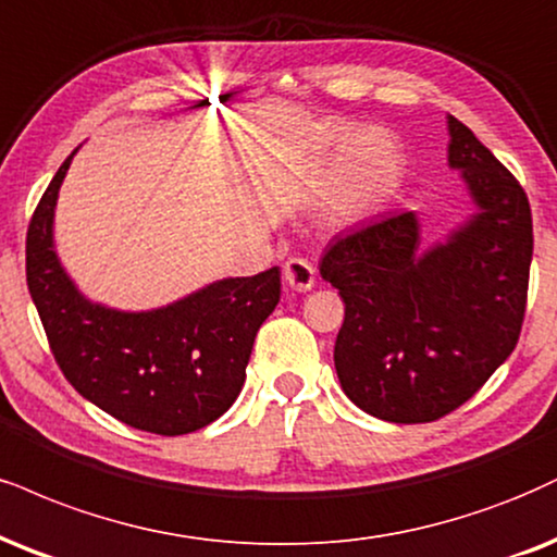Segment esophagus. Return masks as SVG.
Masks as SVG:
<instances>
[{
	"label": "esophagus",
	"mask_w": 557,
	"mask_h": 557,
	"mask_svg": "<svg viewBox=\"0 0 557 557\" xmlns=\"http://www.w3.org/2000/svg\"><path fill=\"white\" fill-rule=\"evenodd\" d=\"M284 281L294 292H310L314 286V265L305 258H289L284 265Z\"/></svg>",
	"instance_id": "obj_1"
}]
</instances>
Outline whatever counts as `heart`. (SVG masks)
<instances>
[{
	"label": "heart",
	"instance_id": "1",
	"mask_svg": "<svg viewBox=\"0 0 557 557\" xmlns=\"http://www.w3.org/2000/svg\"><path fill=\"white\" fill-rule=\"evenodd\" d=\"M397 149L387 134L361 128L335 157L322 194V216L335 226L359 222L382 201L395 181Z\"/></svg>",
	"mask_w": 557,
	"mask_h": 557
}]
</instances>
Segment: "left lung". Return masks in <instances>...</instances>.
<instances>
[{
    "mask_svg": "<svg viewBox=\"0 0 557 557\" xmlns=\"http://www.w3.org/2000/svg\"><path fill=\"white\" fill-rule=\"evenodd\" d=\"M449 168L462 173L475 214L444 243L421 247L413 211L338 237L322 278L346 301L335 338L343 393L389 423L436 421L488 382L517 348L532 263L524 188L446 115Z\"/></svg>",
    "mask_w": 557,
    "mask_h": 557,
    "instance_id": "left-lung-1",
    "label": "left lung"
}]
</instances>
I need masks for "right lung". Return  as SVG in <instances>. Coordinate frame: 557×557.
<instances>
[{
    "label": "right lung",
    "mask_w": 557,
    "mask_h": 557,
    "mask_svg": "<svg viewBox=\"0 0 557 557\" xmlns=\"http://www.w3.org/2000/svg\"><path fill=\"white\" fill-rule=\"evenodd\" d=\"M74 149L27 226V289L72 387L126 425L160 436L203 429L245 384L252 343L281 299L278 265L222 278L168 307L121 312L89 301L53 247V209Z\"/></svg>",
    "instance_id": "1"
}]
</instances>
